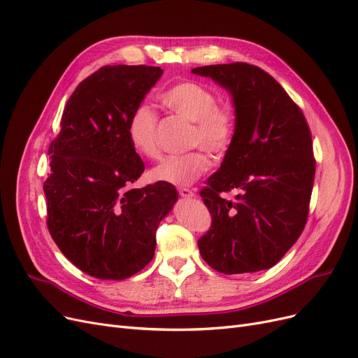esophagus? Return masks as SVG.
Returning a JSON list of instances; mask_svg holds the SVG:
<instances>
[{
  "label": "esophagus",
  "mask_w": 358,
  "mask_h": 358,
  "mask_svg": "<svg viewBox=\"0 0 358 358\" xmlns=\"http://www.w3.org/2000/svg\"><path fill=\"white\" fill-rule=\"evenodd\" d=\"M179 196H180L182 199H192V197H196V192H194V191L189 189V188H180V189H179Z\"/></svg>",
  "instance_id": "34e87169"
}]
</instances>
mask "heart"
<instances>
[{
    "mask_svg": "<svg viewBox=\"0 0 358 358\" xmlns=\"http://www.w3.org/2000/svg\"><path fill=\"white\" fill-rule=\"evenodd\" d=\"M161 103L192 122L189 145L200 146L209 154H222L230 146L236 131V109L230 103H218V96L197 82H182L159 95ZM158 117L146 104L129 115L127 136L137 154L146 158L159 157L157 137ZM209 169V161L200 150L171 155L150 170V179L170 185L185 187L196 182Z\"/></svg>",
    "mask_w": 358,
    "mask_h": 358,
    "instance_id": "obj_1",
    "label": "heart"
}]
</instances>
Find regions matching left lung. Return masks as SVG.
<instances>
[{"mask_svg": "<svg viewBox=\"0 0 358 358\" xmlns=\"http://www.w3.org/2000/svg\"><path fill=\"white\" fill-rule=\"evenodd\" d=\"M231 95L236 131L200 196L212 229L199 241L203 259L225 275L273 267L301 234L315 178L305 116L272 76L246 62L191 70ZM236 190L234 201L220 196Z\"/></svg>", "mask_w": 358, "mask_h": 358, "instance_id": "left-lung-1", "label": "left lung"}]
</instances>
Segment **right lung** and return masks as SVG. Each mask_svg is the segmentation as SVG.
<instances>
[{"mask_svg":"<svg viewBox=\"0 0 358 358\" xmlns=\"http://www.w3.org/2000/svg\"><path fill=\"white\" fill-rule=\"evenodd\" d=\"M161 76L149 66L95 71L71 94L49 148L48 229L61 252L94 278L121 280L148 266L158 225L178 201L170 183L128 188L145 170L128 119Z\"/></svg>","mask_w":358,"mask_h":358,"instance_id":"add662e5","label":"right lung"}]
</instances>
